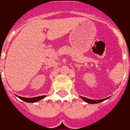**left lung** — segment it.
<instances>
[{"label": "left lung", "mask_w": 130, "mask_h": 130, "mask_svg": "<svg viewBox=\"0 0 130 130\" xmlns=\"http://www.w3.org/2000/svg\"><path fill=\"white\" fill-rule=\"evenodd\" d=\"M80 97L81 99H83V100L85 101V102H87V103H89V104H96V103H99L102 102V101H104L107 100L109 97H107L106 99H97V100H94V99H90L86 98V97H84V96H80Z\"/></svg>", "instance_id": "obj_1"}]
</instances>
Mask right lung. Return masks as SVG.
Returning a JSON list of instances; mask_svg holds the SVG:
<instances>
[{
	"label": "right lung",
	"mask_w": 130,
	"mask_h": 130,
	"mask_svg": "<svg viewBox=\"0 0 130 130\" xmlns=\"http://www.w3.org/2000/svg\"><path fill=\"white\" fill-rule=\"evenodd\" d=\"M18 98H19L21 100L25 101V102L27 103H36L39 101L41 100L42 99H43L44 97H45V95H42V96H36V97H33V98H27V97H22V96H18V95H16Z\"/></svg>",
	"instance_id": "right-lung-1"
}]
</instances>
